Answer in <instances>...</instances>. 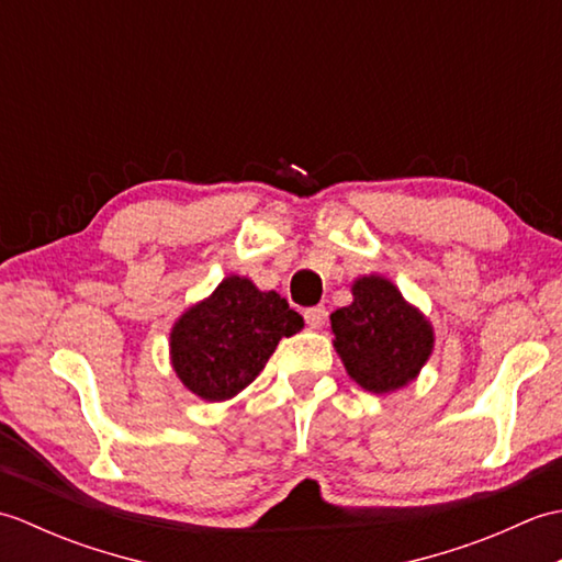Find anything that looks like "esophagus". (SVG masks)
I'll list each match as a JSON object with an SVG mask.
<instances>
[{
	"mask_svg": "<svg viewBox=\"0 0 562 562\" xmlns=\"http://www.w3.org/2000/svg\"><path fill=\"white\" fill-rule=\"evenodd\" d=\"M304 321L312 328H321L326 326L328 321V308L326 306H312V308H304Z\"/></svg>",
	"mask_w": 562,
	"mask_h": 562,
	"instance_id": "esophagus-1",
	"label": "esophagus"
}]
</instances>
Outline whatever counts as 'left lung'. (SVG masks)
Listing matches in <instances>:
<instances>
[{
    "label": "left lung",
    "instance_id": "obj_1",
    "mask_svg": "<svg viewBox=\"0 0 562 562\" xmlns=\"http://www.w3.org/2000/svg\"><path fill=\"white\" fill-rule=\"evenodd\" d=\"M355 302L330 314L336 350L362 389L389 393L408 384L432 352V328L384 278H362Z\"/></svg>",
    "mask_w": 562,
    "mask_h": 562
}]
</instances>
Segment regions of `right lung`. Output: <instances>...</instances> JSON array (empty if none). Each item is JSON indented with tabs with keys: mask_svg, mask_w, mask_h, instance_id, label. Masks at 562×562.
Returning a JSON list of instances; mask_svg holds the SVG:
<instances>
[{
	"mask_svg": "<svg viewBox=\"0 0 562 562\" xmlns=\"http://www.w3.org/2000/svg\"><path fill=\"white\" fill-rule=\"evenodd\" d=\"M302 326L304 318L278 292H260L246 278H226L173 326L171 362L200 398L226 401L260 374L280 338Z\"/></svg>",
	"mask_w": 562,
	"mask_h": 562,
	"instance_id": "right-lung-1",
	"label": "right lung"
}]
</instances>
